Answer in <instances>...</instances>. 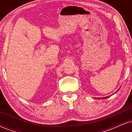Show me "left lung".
I'll return each mask as SVG.
<instances>
[{
	"label": "left lung",
	"mask_w": 132,
	"mask_h": 132,
	"mask_svg": "<svg viewBox=\"0 0 132 132\" xmlns=\"http://www.w3.org/2000/svg\"><path fill=\"white\" fill-rule=\"evenodd\" d=\"M118 90H117V91H118ZM107 98H108V97H103L102 99H107ZM99 99H101V98H99Z\"/></svg>",
	"instance_id": "1"
}]
</instances>
